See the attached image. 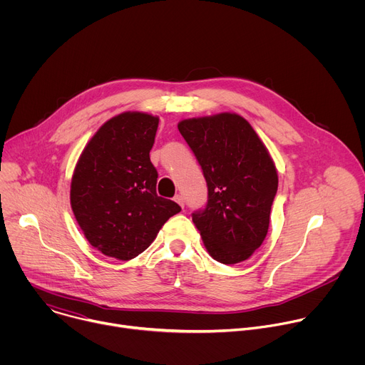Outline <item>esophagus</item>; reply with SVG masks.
Listing matches in <instances>:
<instances>
[{"instance_id":"esophagus-1","label":"esophagus","mask_w":365,"mask_h":365,"mask_svg":"<svg viewBox=\"0 0 365 365\" xmlns=\"http://www.w3.org/2000/svg\"><path fill=\"white\" fill-rule=\"evenodd\" d=\"M175 202H178V203H179V205H180V206H182V207H183V206H185V199H183V196H182V195H180V193H179V195H176V196H175Z\"/></svg>"}]
</instances>
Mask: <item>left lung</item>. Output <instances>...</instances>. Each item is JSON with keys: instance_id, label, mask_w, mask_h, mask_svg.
Instances as JSON below:
<instances>
[{"instance_id": "1", "label": "left lung", "mask_w": 365, "mask_h": 365, "mask_svg": "<svg viewBox=\"0 0 365 365\" xmlns=\"http://www.w3.org/2000/svg\"><path fill=\"white\" fill-rule=\"evenodd\" d=\"M178 128L207 185V203L192 214L193 224L214 259L241 263L269 231L279 186L272 155L250 123L234 113L182 120Z\"/></svg>"}]
</instances>
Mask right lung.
<instances>
[{"instance_id":"right-lung-1","label":"right lung","mask_w":365,"mask_h":365,"mask_svg":"<svg viewBox=\"0 0 365 365\" xmlns=\"http://www.w3.org/2000/svg\"><path fill=\"white\" fill-rule=\"evenodd\" d=\"M159 117L127 111L103 123L85 145L71 183V206L89 244L131 259L158 237L180 206L155 193L150 162Z\"/></svg>"}]
</instances>
